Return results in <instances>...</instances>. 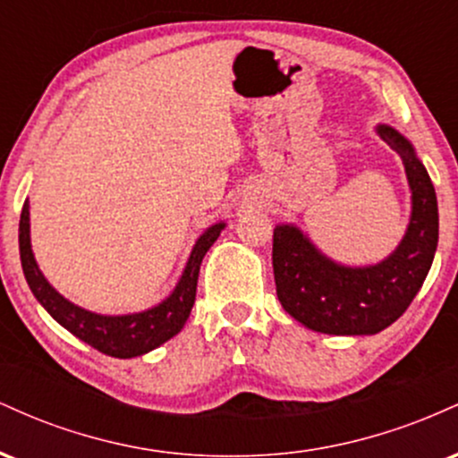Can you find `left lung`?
<instances>
[{
	"label": "left lung",
	"instance_id": "1",
	"mask_svg": "<svg viewBox=\"0 0 458 458\" xmlns=\"http://www.w3.org/2000/svg\"><path fill=\"white\" fill-rule=\"evenodd\" d=\"M377 135L404 165L411 215L401 243L375 265L335 262L295 224L273 230V276L277 299L308 329L331 335H372L390 327L427 280L439 239L435 187L413 144L390 124Z\"/></svg>",
	"mask_w": 458,
	"mask_h": 458
}]
</instances>
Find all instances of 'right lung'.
Returning a JSON list of instances; mask_svg holds the SVG:
<instances>
[{
    "label": "right lung",
    "instance_id": "right-lung-1",
    "mask_svg": "<svg viewBox=\"0 0 458 458\" xmlns=\"http://www.w3.org/2000/svg\"><path fill=\"white\" fill-rule=\"evenodd\" d=\"M225 228V222H217L208 225L202 234L198 236L191 254H189L185 269L178 277L174 291L170 293L163 301L148 310L129 314H98L92 310H86L77 303L68 301L64 295L51 286L49 280L38 269V262L31 251V236H30V202L25 199L23 211H21L19 222V251H21V267H23L25 280H28L30 291L38 299V303L47 312L54 317L62 327L77 335L86 344L94 346L105 355L120 357H138L157 349L163 343L185 327L189 314H191L193 301H196L198 288V273L202 259L211 245L217 241Z\"/></svg>",
    "mask_w": 458,
    "mask_h": 458
}]
</instances>
